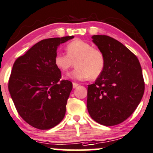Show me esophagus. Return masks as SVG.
<instances>
[{"label":"esophagus","mask_w":153,"mask_h":153,"mask_svg":"<svg viewBox=\"0 0 153 153\" xmlns=\"http://www.w3.org/2000/svg\"><path fill=\"white\" fill-rule=\"evenodd\" d=\"M78 85H79V84H77V83H72V86H73V88L78 87Z\"/></svg>","instance_id":"34e87169"}]
</instances>
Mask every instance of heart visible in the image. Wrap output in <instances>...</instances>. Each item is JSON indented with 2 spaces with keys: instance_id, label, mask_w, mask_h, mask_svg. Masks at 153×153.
<instances>
[{
  "instance_id": "b5f03b06",
  "label": "heart",
  "mask_w": 153,
  "mask_h": 153,
  "mask_svg": "<svg viewBox=\"0 0 153 153\" xmlns=\"http://www.w3.org/2000/svg\"><path fill=\"white\" fill-rule=\"evenodd\" d=\"M67 55L57 53L55 65L64 73L74 66L75 70L69 75L72 79L83 81L88 78L96 79L101 75L105 68V57L101 50L92 48V45L82 40L77 39L67 44Z\"/></svg>"
}]
</instances>
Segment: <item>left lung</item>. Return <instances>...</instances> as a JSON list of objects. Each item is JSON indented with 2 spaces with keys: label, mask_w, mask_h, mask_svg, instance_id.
<instances>
[{
  "label": "left lung",
  "mask_w": 153,
  "mask_h": 153,
  "mask_svg": "<svg viewBox=\"0 0 153 153\" xmlns=\"http://www.w3.org/2000/svg\"><path fill=\"white\" fill-rule=\"evenodd\" d=\"M105 57L103 73L88 85L87 109L98 124L114 126L127 119L144 92L142 70L137 57L124 44L107 35L92 37Z\"/></svg>",
  "instance_id": "1"
}]
</instances>
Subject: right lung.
I'll return each mask as SVG.
<instances>
[{
	"instance_id": "right-lung-1",
	"label": "right lung",
	"mask_w": 153,
	"mask_h": 153,
	"mask_svg": "<svg viewBox=\"0 0 153 153\" xmlns=\"http://www.w3.org/2000/svg\"><path fill=\"white\" fill-rule=\"evenodd\" d=\"M74 36L39 41L15 61L9 91L21 118L39 129H49L64 118L72 84L62 80L54 62L57 49Z\"/></svg>"
}]
</instances>
